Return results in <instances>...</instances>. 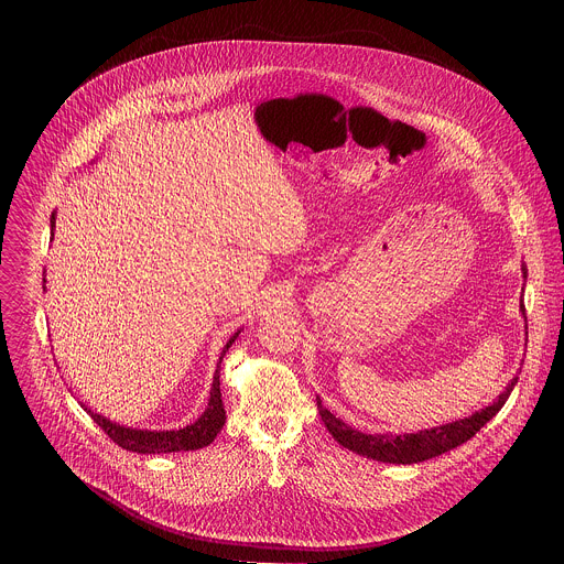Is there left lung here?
Instances as JSON below:
<instances>
[{
    "label": "left lung",
    "mask_w": 564,
    "mask_h": 564,
    "mask_svg": "<svg viewBox=\"0 0 564 564\" xmlns=\"http://www.w3.org/2000/svg\"><path fill=\"white\" fill-rule=\"evenodd\" d=\"M521 271H523V278H528L525 264L521 267ZM521 313L525 317L523 302H521ZM517 380L519 378H512L510 384L506 387V391L490 405L478 410L476 414L445 423V425H436L430 430H421L416 434H365V432L354 430L338 416H334L327 408H323L319 398H317V408H319L325 427L338 441V445L347 447L354 454L373 458L378 463L412 465V463H423L434 456H441V454L467 443L469 438H474L476 432H480V427H484L501 410V405L510 398Z\"/></svg>",
    "instance_id": "1"
}]
</instances>
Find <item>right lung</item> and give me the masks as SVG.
Listing matches in <instances>:
<instances>
[{"mask_svg":"<svg viewBox=\"0 0 564 564\" xmlns=\"http://www.w3.org/2000/svg\"><path fill=\"white\" fill-rule=\"evenodd\" d=\"M52 237H54V228H56V213H52ZM45 282V278H43ZM45 289V286H43ZM241 332V329H239ZM239 332L226 343L219 362H217V371H215V380H213V389H210V400L208 408L204 410V414L182 427V430H166V432H152V430H132V427H123L112 423L110 419L93 412L90 408L82 405L90 419L123 449L128 452H137V454H169V452H191V449H202L206 445H210L215 441V436L221 432L224 423H226V408L221 402V389H219V365L226 356V351L232 347V343L237 340Z\"/></svg>","mask_w":564,"mask_h":564,"instance_id":"1","label":"right lung"}]
</instances>
